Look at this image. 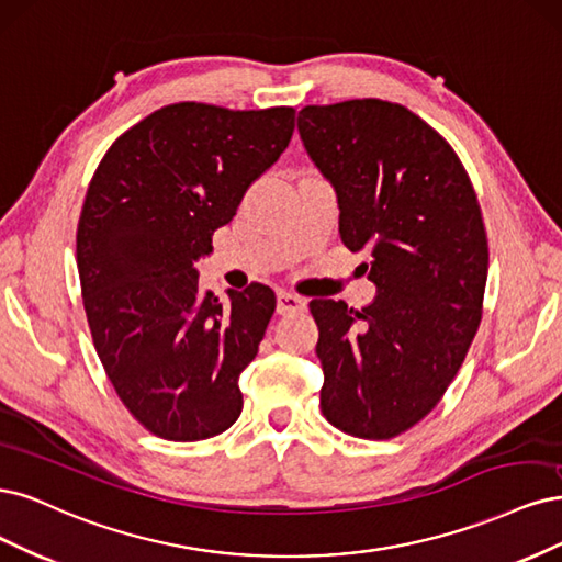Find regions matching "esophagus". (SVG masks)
Returning <instances> with one entry per match:
<instances>
[{
  "label": "esophagus",
  "mask_w": 562,
  "mask_h": 562,
  "mask_svg": "<svg viewBox=\"0 0 562 562\" xmlns=\"http://www.w3.org/2000/svg\"><path fill=\"white\" fill-rule=\"evenodd\" d=\"M305 311V299L292 294V292H280L278 294V313L280 315H294Z\"/></svg>",
  "instance_id": "1"
}]
</instances>
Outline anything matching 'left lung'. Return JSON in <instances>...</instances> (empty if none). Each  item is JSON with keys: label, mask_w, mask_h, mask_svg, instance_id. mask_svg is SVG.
I'll use <instances>...</instances> for the list:
<instances>
[{"label": "left lung", "mask_w": 562, "mask_h": 562, "mask_svg": "<svg viewBox=\"0 0 562 562\" xmlns=\"http://www.w3.org/2000/svg\"><path fill=\"white\" fill-rule=\"evenodd\" d=\"M303 147L334 187L338 233L375 299L355 311L313 299L319 406L359 439H392L439 404L481 324L487 240L458 154L406 106H303Z\"/></svg>", "instance_id": "left-lung-1"}]
</instances>
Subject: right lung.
I'll return each mask as SVG.
<instances>
[{
	"label": "right lung",
	"mask_w": 562,
	"mask_h": 562,
	"mask_svg": "<svg viewBox=\"0 0 562 562\" xmlns=\"http://www.w3.org/2000/svg\"><path fill=\"white\" fill-rule=\"evenodd\" d=\"M292 133V106L168 104L123 133L90 179L77 231L88 327L119 400L160 439H210L240 418L238 380L276 294L255 282L222 303L201 292L193 263Z\"/></svg>",
	"instance_id": "1"
}]
</instances>
